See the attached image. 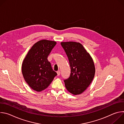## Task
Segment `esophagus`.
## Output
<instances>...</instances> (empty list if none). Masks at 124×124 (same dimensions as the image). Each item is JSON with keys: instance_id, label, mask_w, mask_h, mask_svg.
I'll return each mask as SVG.
<instances>
[{"instance_id": "1", "label": "esophagus", "mask_w": 124, "mask_h": 124, "mask_svg": "<svg viewBox=\"0 0 124 124\" xmlns=\"http://www.w3.org/2000/svg\"><path fill=\"white\" fill-rule=\"evenodd\" d=\"M57 74L58 76H60V70H58V71L57 72Z\"/></svg>"}]
</instances>
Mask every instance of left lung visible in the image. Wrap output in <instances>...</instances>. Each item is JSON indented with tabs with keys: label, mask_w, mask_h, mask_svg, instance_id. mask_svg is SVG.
Returning a JSON list of instances; mask_svg holds the SVG:
<instances>
[{
	"label": "left lung",
	"mask_w": 124,
	"mask_h": 124,
	"mask_svg": "<svg viewBox=\"0 0 124 124\" xmlns=\"http://www.w3.org/2000/svg\"><path fill=\"white\" fill-rule=\"evenodd\" d=\"M69 59L70 74L64 80L67 90L74 95L83 92L92 81L95 73L93 60L83 46L75 42H61Z\"/></svg>",
	"instance_id": "left-lung-1"
}]
</instances>
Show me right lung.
I'll use <instances>...</instances> for the list:
<instances>
[{
    "label": "right lung",
    "instance_id": "1",
    "mask_svg": "<svg viewBox=\"0 0 124 124\" xmlns=\"http://www.w3.org/2000/svg\"><path fill=\"white\" fill-rule=\"evenodd\" d=\"M56 44L55 41L47 40L38 41L32 46L23 62L24 80L35 91L46 89L57 75L47 59Z\"/></svg>",
    "mask_w": 124,
    "mask_h": 124
}]
</instances>
